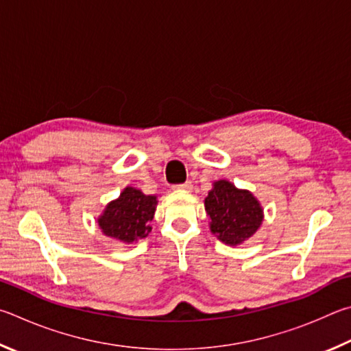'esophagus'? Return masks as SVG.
Listing matches in <instances>:
<instances>
[{
	"label": "esophagus",
	"mask_w": 351,
	"mask_h": 351,
	"mask_svg": "<svg viewBox=\"0 0 351 351\" xmlns=\"http://www.w3.org/2000/svg\"><path fill=\"white\" fill-rule=\"evenodd\" d=\"M176 189H183V191H191L193 189V185H191V182H186V183H183V185H179V186H174Z\"/></svg>",
	"instance_id": "1"
}]
</instances>
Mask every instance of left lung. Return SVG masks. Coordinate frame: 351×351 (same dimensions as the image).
<instances>
[{
    "mask_svg": "<svg viewBox=\"0 0 351 351\" xmlns=\"http://www.w3.org/2000/svg\"><path fill=\"white\" fill-rule=\"evenodd\" d=\"M205 211L213 234L230 247L247 242L263 222V208L254 194L225 179L213 183Z\"/></svg>",
    "mask_w": 351,
    "mask_h": 351,
    "instance_id": "1",
    "label": "left lung"
}]
</instances>
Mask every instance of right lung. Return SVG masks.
Instances as JSON below:
<instances>
[{"label":"right lung","mask_w":351,"mask_h":351,"mask_svg":"<svg viewBox=\"0 0 351 351\" xmlns=\"http://www.w3.org/2000/svg\"><path fill=\"white\" fill-rule=\"evenodd\" d=\"M157 195H147L141 189L126 186L115 200H110L97 223L106 237L132 245L149 234L157 208Z\"/></svg>","instance_id":"obj_1"}]
</instances>
